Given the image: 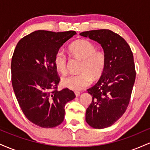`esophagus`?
<instances>
[{
	"instance_id": "obj_1",
	"label": "esophagus",
	"mask_w": 150,
	"mask_h": 150,
	"mask_svg": "<svg viewBox=\"0 0 150 150\" xmlns=\"http://www.w3.org/2000/svg\"><path fill=\"white\" fill-rule=\"evenodd\" d=\"M75 96H76V97H78V96H80V92H78V91H75Z\"/></svg>"
}]
</instances>
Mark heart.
Here are the masks:
<instances>
[{"instance_id": "b5f03b06", "label": "heart", "mask_w": 150, "mask_h": 150, "mask_svg": "<svg viewBox=\"0 0 150 150\" xmlns=\"http://www.w3.org/2000/svg\"><path fill=\"white\" fill-rule=\"evenodd\" d=\"M70 52L75 58L81 60L79 75H71L62 80L64 87L72 90H80L87 87L93 79L102 74L106 65V56L103 51L96 49L93 43L85 39H80L72 43L69 46ZM54 65L62 74L66 73L68 58L64 51L59 50L54 56Z\"/></svg>"}]
</instances>
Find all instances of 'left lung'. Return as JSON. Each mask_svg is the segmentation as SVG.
Listing matches in <instances>:
<instances>
[{
	"label": "left lung",
	"instance_id": "8db88e82",
	"mask_svg": "<svg viewBox=\"0 0 150 150\" xmlns=\"http://www.w3.org/2000/svg\"><path fill=\"white\" fill-rule=\"evenodd\" d=\"M80 34L97 42L106 54L100 79L87 89L92 101L86 110L85 120L94 128H107L123 116L128 106L136 75L133 55L125 39L109 30Z\"/></svg>",
	"mask_w": 150,
	"mask_h": 150
}]
</instances>
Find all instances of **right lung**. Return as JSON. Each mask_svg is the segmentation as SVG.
<instances>
[{
	"instance_id": "right-lung-1",
	"label": "right lung",
	"mask_w": 150,
	"mask_h": 150,
	"mask_svg": "<svg viewBox=\"0 0 150 150\" xmlns=\"http://www.w3.org/2000/svg\"><path fill=\"white\" fill-rule=\"evenodd\" d=\"M76 32L38 30L19 41L11 61L15 97L26 118L42 128H53L64 120L65 106L75 99L72 90H57L60 82L54 56Z\"/></svg>"
}]
</instances>
